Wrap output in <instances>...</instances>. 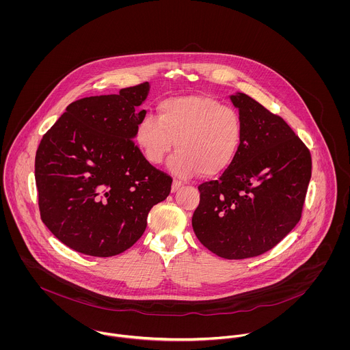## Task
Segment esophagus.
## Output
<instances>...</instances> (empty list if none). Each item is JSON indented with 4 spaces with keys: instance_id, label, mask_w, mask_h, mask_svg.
<instances>
[{
    "instance_id": "esophagus-1",
    "label": "esophagus",
    "mask_w": 350,
    "mask_h": 350,
    "mask_svg": "<svg viewBox=\"0 0 350 350\" xmlns=\"http://www.w3.org/2000/svg\"><path fill=\"white\" fill-rule=\"evenodd\" d=\"M183 185H182V182L180 180H176V179H174V182H172V186H171V191L172 193H175V191H178L180 187H182Z\"/></svg>"
}]
</instances>
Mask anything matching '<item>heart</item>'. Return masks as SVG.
I'll return each instance as SVG.
<instances>
[{"mask_svg": "<svg viewBox=\"0 0 350 350\" xmlns=\"http://www.w3.org/2000/svg\"><path fill=\"white\" fill-rule=\"evenodd\" d=\"M241 139L239 113L206 96L163 100L157 118L147 116L136 128V143L152 164L161 163L176 147L168 168L182 178L221 174L233 163Z\"/></svg>", "mask_w": 350, "mask_h": 350, "instance_id": "obj_1", "label": "heart"}]
</instances>
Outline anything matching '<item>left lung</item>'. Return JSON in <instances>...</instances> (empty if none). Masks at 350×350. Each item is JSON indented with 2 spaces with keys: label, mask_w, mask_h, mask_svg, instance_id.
I'll return each instance as SVG.
<instances>
[{
  "label": "left lung",
  "mask_w": 350,
  "mask_h": 350,
  "mask_svg": "<svg viewBox=\"0 0 350 350\" xmlns=\"http://www.w3.org/2000/svg\"><path fill=\"white\" fill-rule=\"evenodd\" d=\"M243 139L218 180L202 183L193 229L219 257L240 260L272 250L299 222L311 154L279 116L244 93L230 96Z\"/></svg>",
  "instance_id": "8db88e82"
}]
</instances>
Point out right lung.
<instances>
[{
    "mask_svg": "<svg viewBox=\"0 0 350 350\" xmlns=\"http://www.w3.org/2000/svg\"><path fill=\"white\" fill-rule=\"evenodd\" d=\"M148 93L146 82L75 100L43 136L35 159L40 217L68 248L97 257L129 250L168 197L171 176L133 142Z\"/></svg>",
    "mask_w": 350,
    "mask_h": 350,
    "instance_id": "add662e5",
    "label": "right lung"
}]
</instances>
